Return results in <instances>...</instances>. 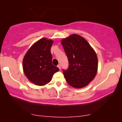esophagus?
Wrapping results in <instances>:
<instances>
[{"instance_id": "obj_1", "label": "esophagus", "mask_w": 122, "mask_h": 122, "mask_svg": "<svg viewBox=\"0 0 122 122\" xmlns=\"http://www.w3.org/2000/svg\"><path fill=\"white\" fill-rule=\"evenodd\" d=\"M57 67H58V68H59V69H60V70H61V65H60V64H59V65H58V66H57Z\"/></svg>"}]
</instances>
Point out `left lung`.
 Listing matches in <instances>:
<instances>
[{
	"label": "left lung",
	"mask_w": 122,
	"mask_h": 122,
	"mask_svg": "<svg viewBox=\"0 0 122 122\" xmlns=\"http://www.w3.org/2000/svg\"><path fill=\"white\" fill-rule=\"evenodd\" d=\"M69 60V67L63 70L66 80L71 86L81 88L89 84L97 73V57L87 41L77 34L61 40Z\"/></svg>",
	"instance_id": "1"
}]
</instances>
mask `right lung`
Masks as SVG:
<instances>
[{
  "mask_svg": "<svg viewBox=\"0 0 122 122\" xmlns=\"http://www.w3.org/2000/svg\"><path fill=\"white\" fill-rule=\"evenodd\" d=\"M53 41L46 38L40 39L28 50L23 60V69L29 80L42 86L51 80L59 69L52 64L50 48Z\"/></svg>",
  "mask_w": 122,
  "mask_h": 122,
  "instance_id": "obj_1",
  "label": "right lung"
}]
</instances>
